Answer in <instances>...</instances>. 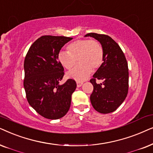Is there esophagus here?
Listing matches in <instances>:
<instances>
[{"label": "esophagus", "mask_w": 153, "mask_h": 153, "mask_svg": "<svg viewBox=\"0 0 153 153\" xmlns=\"http://www.w3.org/2000/svg\"><path fill=\"white\" fill-rule=\"evenodd\" d=\"M76 83H77V87H81L82 85V84H83L82 82H77Z\"/></svg>", "instance_id": "esophagus-1"}]
</instances>
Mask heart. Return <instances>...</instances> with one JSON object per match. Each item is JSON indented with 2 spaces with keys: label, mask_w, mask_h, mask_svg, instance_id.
<instances>
[{
  "label": "heart",
  "mask_w": 153,
  "mask_h": 153,
  "mask_svg": "<svg viewBox=\"0 0 153 153\" xmlns=\"http://www.w3.org/2000/svg\"><path fill=\"white\" fill-rule=\"evenodd\" d=\"M68 52L61 51L58 60L66 69L72 68L78 59L79 64L68 73V77L77 81H83L91 71L97 70L103 62V50L97 40L81 39L71 42L67 47Z\"/></svg>",
  "instance_id": "b5f03b06"
}]
</instances>
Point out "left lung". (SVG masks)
<instances>
[{
  "label": "left lung",
  "mask_w": 153,
  "mask_h": 153,
  "mask_svg": "<svg viewBox=\"0 0 153 153\" xmlns=\"http://www.w3.org/2000/svg\"><path fill=\"white\" fill-rule=\"evenodd\" d=\"M94 38L102 46L103 62L90 82L94 89L90 96L91 105L100 113L115 111L127 97L129 89V69L125 54L115 40L107 35L90 33L85 35ZM102 82L98 84L96 80Z\"/></svg>",
  "instance_id": "8db88e82"
}]
</instances>
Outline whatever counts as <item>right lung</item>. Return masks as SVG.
<instances>
[{
  "instance_id": "obj_1",
  "label": "right lung",
  "mask_w": 153,
  "mask_h": 153,
  "mask_svg": "<svg viewBox=\"0 0 153 153\" xmlns=\"http://www.w3.org/2000/svg\"><path fill=\"white\" fill-rule=\"evenodd\" d=\"M73 38L42 36L31 45L24 59V87L30 106L45 118L56 120L64 117L71 106V95L76 82L68 79L60 85L64 67L58 54Z\"/></svg>"
}]
</instances>
